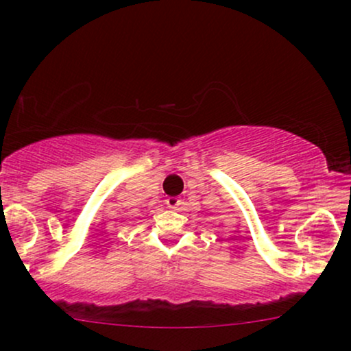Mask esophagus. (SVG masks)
I'll list each match as a JSON object with an SVG mask.
<instances>
[{"mask_svg":"<svg viewBox=\"0 0 351 351\" xmlns=\"http://www.w3.org/2000/svg\"><path fill=\"white\" fill-rule=\"evenodd\" d=\"M167 206L170 208H178L181 206V199L180 197H168L167 199Z\"/></svg>","mask_w":351,"mask_h":351,"instance_id":"34e87169","label":"esophagus"}]
</instances>
